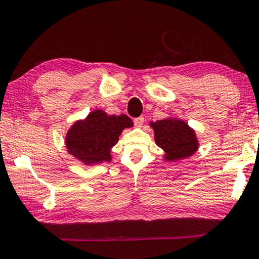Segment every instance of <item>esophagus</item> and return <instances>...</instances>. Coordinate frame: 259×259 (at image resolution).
<instances>
[{
    "mask_svg": "<svg viewBox=\"0 0 259 259\" xmlns=\"http://www.w3.org/2000/svg\"><path fill=\"white\" fill-rule=\"evenodd\" d=\"M133 122H135V124H136L137 127H142L143 123H144V117H143V116L136 117V119L133 120Z\"/></svg>",
    "mask_w": 259,
    "mask_h": 259,
    "instance_id": "1",
    "label": "esophagus"
}]
</instances>
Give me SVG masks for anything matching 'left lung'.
Wrapping results in <instances>:
<instances>
[{"label": "left lung", "mask_w": 259, "mask_h": 259, "mask_svg": "<svg viewBox=\"0 0 259 259\" xmlns=\"http://www.w3.org/2000/svg\"><path fill=\"white\" fill-rule=\"evenodd\" d=\"M150 126L154 130L156 145L163 149L167 161L187 158L198 150L196 132L183 120L168 117L150 122Z\"/></svg>", "instance_id": "obj_1"}]
</instances>
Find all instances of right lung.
Instances as JSON below:
<instances>
[{"label": "right lung", "instance_id": "obj_1", "mask_svg": "<svg viewBox=\"0 0 259 259\" xmlns=\"http://www.w3.org/2000/svg\"><path fill=\"white\" fill-rule=\"evenodd\" d=\"M133 126L127 115H108L94 110L84 120L76 121L66 135V146L73 157L86 165L110 162V150L119 142L124 128Z\"/></svg>", "mask_w": 259, "mask_h": 259}]
</instances>
